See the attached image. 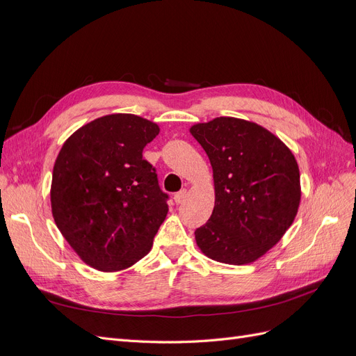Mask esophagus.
<instances>
[{"label":"esophagus","mask_w":356,"mask_h":356,"mask_svg":"<svg viewBox=\"0 0 356 356\" xmlns=\"http://www.w3.org/2000/svg\"><path fill=\"white\" fill-rule=\"evenodd\" d=\"M186 197H187V191L186 190H181V191H178L177 195L174 196V202L177 203V204H179V203H182L186 200Z\"/></svg>","instance_id":"obj_1"}]
</instances>
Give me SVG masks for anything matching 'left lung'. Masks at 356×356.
<instances>
[{
    "label": "left lung",
    "mask_w": 356,
    "mask_h": 356,
    "mask_svg": "<svg viewBox=\"0 0 356 356\" xmlns=\"http://www.w3.org/2000/svg\"><path fill=\"white\" fill-rule=\"evenodd\" d=\"M190 134L207 152L215 204L195 232L213 261L243 266L261 258L294 222L301 200L293 152L266 127L236 117L196 123Z\"/></svg>",
    "instance_id": "1"
}]
</instances>
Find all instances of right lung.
I'll list each match as a JSON object with an SVG mask.
<instances>
[{"instance_id":"obj_1","label":"right lung","mask_w":356,"mask_h":356,"mask_svg":"<svg viewBox=\"0 0 356 356\" xmlns=\"http://www.w3.org/2000/svg\"><path fill=\"white\" fill-rule=\"evenodd\" d=\"M157 123L135 114L102 115L77 129L53 166L50 204L59 232L99 272L132 267L153 246L168 215L157 174L143 159Z\"/></svg>"}]
</instances>
